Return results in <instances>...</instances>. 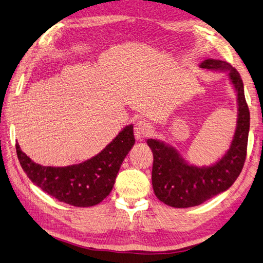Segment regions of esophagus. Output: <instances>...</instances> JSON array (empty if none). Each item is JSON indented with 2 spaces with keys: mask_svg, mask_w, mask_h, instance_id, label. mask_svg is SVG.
<instances>
[{
  "mask_svg": "<svg viewBox=\"0 0 263 263\" xmlns=\"http://www.w3.org/2000/svg\"><path fill=\"white\" fill-rule=\"evenodd\" d=\"M152 133H154V126H152L148 121H139L136 126H134V137L138 140L150 137Z\"/></svg>",
  "mask_w": 263,
  "mask_h": 263,
  "instance_id": "34e87169",
  "label": "esophagus"
}]
</instances>
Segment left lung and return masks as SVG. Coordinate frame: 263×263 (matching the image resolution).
Here are the masks:
<instances>
[{
	"label": "left lung",
	"mask_w": 263,
	"mask_h": 263,
	"mask_svg": "<svg viewBox=\"0 0 263 263\" xmlns=\"http://www.w3.org/2000/svg\"><path fill=\"white\" fill-rule=\"evenodd\" d=\"M200 67L229 71L230 79L237 94V124L229 151L221 160L211 167L191 166L174 148L158 140L148 139L146 143L154 154V192L162 203L177 209L200 205L227 191L241 174L247 158L250 111L239 71L228 62L215 59L204 60Z\"/></svg>",
	"instance_id": "left-lung-1"
}]
</instances>
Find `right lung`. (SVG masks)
<instances>
[{"mask_svg":"<svg viewBox=\"0 0 263 263\" xmlns=\"http://www.w3.org/2000/svg\"><path fill=\"white\" fill-rule=\"evenodd\" d=\"M134 142L133 125H129L99 155L68 167L41 166L22 152L19 143L15 149L23 172L34 185L63 203L89 207L111 193L121 164Z\"/></svg>","mask_w":263,"mask_h":263,"instance_id":"obj_1","label":"right lung"}]
</instances>
